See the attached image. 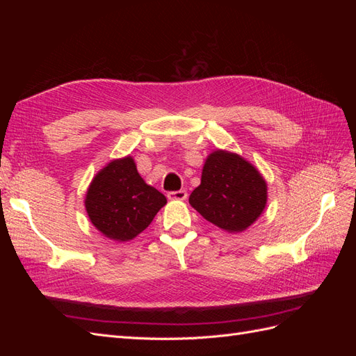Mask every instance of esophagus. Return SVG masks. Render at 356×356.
<instances>
[{"label": "esophagus", "mask_w": 356, "mask_h": 356, "mask_svg": "<svg viewBox=\"0 0 356 356\" xmlns=\"http://www.w3.org/2000/svg\"><path fill=\"white\" fill-rule=\"evenodd\" d=\"M169 200H186L187 199V191L186 190H178V191H169L168 193Z\"/></svg>", "instance_id": "obj_1"}]
</instances>
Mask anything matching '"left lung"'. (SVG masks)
Here are the masks:
<instances>
[{
	"mask_svg": "<svg viewBox=\"0 0 356 356\" xmlns=\"http://www.w3.org/2000/svg\"><path fill=\"white\" fill-rule=\"evenodd\" d=\"M204 220L229 233H242L261 217L267 182L242 156L215 149L202 169L200 186L188 199Z\"/></svg>",
	"mask_w": 356,
	"mask_h": 356,
	"instance_id": "left-lung-1",
	"label": "left lung"
}]
</instances>
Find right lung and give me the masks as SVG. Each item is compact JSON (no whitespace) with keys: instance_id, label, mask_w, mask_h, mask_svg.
<instances>
[{"instance_id":"1","label":"right lung","mask_w":356,"mask_h":356,"mask_svg":"<svg viewBox=\"0 0 356 356\" xmlns=\"http://www.w3.org/2000/svg\"><path fill=\"white\" fill-rule=\"evenodd\" d=\"M165 204V195L138 174L132 156L106 163L93 177L84 199L96 230L117 242L136 238Z\"/></svg>"}]
</instances>
